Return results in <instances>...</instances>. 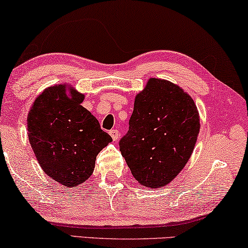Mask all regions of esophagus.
<instances>
[{
  "label": "esophagus",
  "mask_w": 248,
  "mask_h": 248,
  "mask_svg": "<svg viewBox=\"0 0 248 248\" xmlns=\"http://www.w3.org/2000/svg\"><path fill=\"white\" fill-rule=\"evenodd\" d=\"M110 136L114 141H117L118 138H119V130L118 129H112V130H110Z\"/></svg>",
  "instance_id": "1"
}]
</instances>
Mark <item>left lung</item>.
Segmentation results:
<instances>
[{"label":"left lung","instance_id":"obj_1","mask_svg":"<svg viewBox=\"0 0 248 248\" xmlns=\"http://www.w3.org/2000/svg\"><path fill=\"white\" fill-rule=\"evenodd\" d=\"M199 129L192 97L173 83L151 78L135 99L129 130L119 141L121 155L139 183L164 186L191 157Z\"/></svg>","mask_w":248,"mask_h":248}]
</instances>
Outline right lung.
Returning a JSON list of instances; mask_svg holds the SVG:
<instances>
[{"label":"right lung","mask_w":248,"mask_h":248,"mask_svg":"<svg viewBox=\"0 0 248 248\" xmlns=\"http://www.w3.org/2000/svg\"><path fill=\"white\" fill-rule=\"evenodd\" d=\"M84 95L65 85L45 90L28 114L29 141L41 169L65 186L92 175L95 158L112 140L99 121L81 106Z\"/></svg>","instance_id":"obj_1"}]
</instances>
